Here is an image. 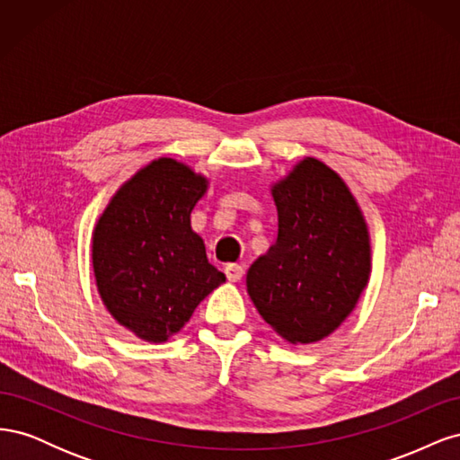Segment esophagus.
I'll list each match as a JSON object with an SVG mask.
<instances>
[{
  "label": "esophagus",
  "mask_w": 460,
  "mask_h": 460,
  "mask_svg": "<svg viewBox=\"0 0 460 460\" xmlns=\"http://www.w3.org/2000/svg\"><path fill=\"white\" fill-rule=\"evenodd\" d=\"M225 274H226L230 282H240L242 276H243V269L240 267V264H226Z\"/></svg>",
  "instance_id": "esophagus-1"
}]
</instances>
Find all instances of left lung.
<instances>
[{
    "label": "left lung",
    "instance_id": "8db88e82",
    "mask_svg": "<svg viewBox=\"0 0 460 460\" xmlns=\"http://www.w3.org/2000/svg\"><path fill=\"white\" fill-rule=\"evenodd\" d=\"M278 238L247 270V294L289 343H314L349 316L370 278V235L341 176L305 157L272 186Z\"/></svg>",
    "mask_w": 460,
    "mask_h": 460
}]
</instances>
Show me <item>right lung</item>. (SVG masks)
I'll return each instance as SVG.
<instances>
[{
    "mask_svg": "<svg viewBox=\"0 0 460 460\" xmlns=\"http://www.w3.org/2000/svg\"><path fill=\"white\" fill-rule=\"evenodd\" d=\"M208 180L171 157L151 161L111 198L93 228L97 291L117 323L163 343L226 276L207 261L190 215Z\"/></svg>",
    "mask_w": 460,
    "mask_h": 460,
    "instance_id": "1",
    "label": "right lung"
}]
</instances>
